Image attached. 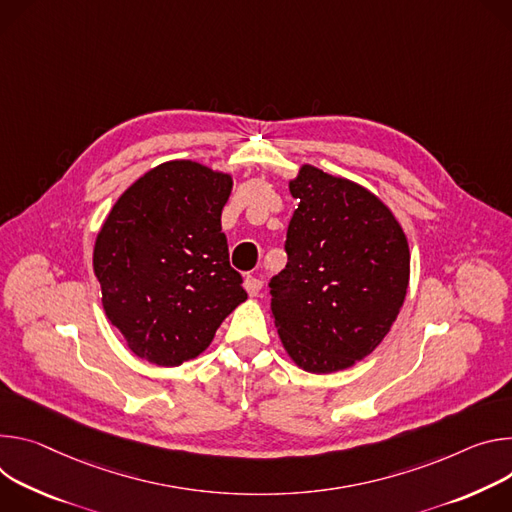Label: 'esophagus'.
<instances>
[{
	"label": "esophagus",
	"mask_w": 512,
	"mask_h": 512,
	"mask_svg": "<svg viewBox=\"0 0 512 512\" xmlns=\"http://www.w3.org/2000/svg\"><path fill=\"white\" fill-rule=\"evenodd\" d=\"M244 287H246V291H248L250 297H256V295L260 293V289H262V280L256 278V276H246Z\"/></svg>",
	"instance_id": "34e87169"
}]
</instances>
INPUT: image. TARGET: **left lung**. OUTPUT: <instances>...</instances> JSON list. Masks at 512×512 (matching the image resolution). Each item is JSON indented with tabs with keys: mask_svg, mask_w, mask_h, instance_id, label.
<instances>
[{
	"mask_svg": "<svg viewBox=\"0 0 512 512\" xmlns=\"http://www.w3.org/2000/svg\"><path fill=\"white\" fill-rule=\"evenodd\" d=\"M287 268L270 280V311L291 360L313 374L372 354L399 315L411 272L407 236L368 189L303 164L289 183Z\"/></svg>",
	"mask_w": 512,
	"mask_h": 512,
	"instance_id": "1",
	"label": "left lung"
}]
</instances>
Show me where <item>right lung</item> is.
<instances>
[{
    "mask_svg": "<svg viewBox=\"0 0 512 512\" xmlns=\"http://www.w3.org/2000/svg\"><path fill=\"white\" fill-rule=\"evenodd\" d=\"M232 177L193 160L154 166L111 207L93 248L101 303L128 348L179 366L248 299L230 266L221 209Z\"/></svg>",
    "mask_w": 512,
    "mask_h": 512,
    "instance_id": "obj_1",
    "label": "right lung"
}]
</instances>
